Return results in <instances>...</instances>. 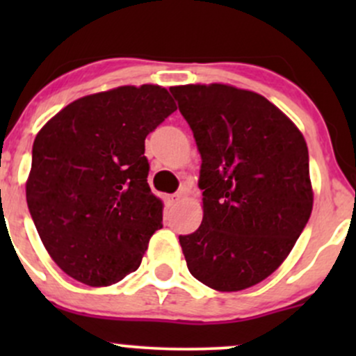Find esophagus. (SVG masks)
Returning a JSON list of instances; mask_svg holds the SVG:
<instances>
[{
	"instance_id": "34e87169",
	"label": "esophagus",
	"mask_w": 356,
	"mask_h": 356,
	"mask_svg": "<svg viewBox=\"0 0 356 356\" xmlns=\"http://www.w3.org/2000/svg\"><path fill=\"white\" fill-rule=\"evenodd\" d=\"M181 197H182L181 194H169V195H165V204L169 207L177 206L179 201H181Z\"/></svg>"
}]
</instances>
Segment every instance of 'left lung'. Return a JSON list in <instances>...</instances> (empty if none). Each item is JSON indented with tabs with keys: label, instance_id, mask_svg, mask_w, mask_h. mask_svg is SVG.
Returning <instances> with one entry per match:
<instances>
[{
	"label": "left lung",
	"instance_id": "8db88e82",
	"mask_svg": "<svg viewBox=\"0 0 356 356\" xmlns=\"http://www.w3.org/2000/svg\"><path fill=\"white\" fill-rule=\"evenodd\" d=\"M201 152L204 218L179 236L191 275L241 291L275 273L313 209L308 147L276 105L229 85L172 87Z\"/></svg>",
	"mask_w": 356,
	"mask_h": 356
}]
</instances>
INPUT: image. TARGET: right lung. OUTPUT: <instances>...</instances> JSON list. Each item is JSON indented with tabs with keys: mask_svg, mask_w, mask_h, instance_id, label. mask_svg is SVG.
I'll return each instance as SVG.
<instances>
[{
	"mask_svg": "<svg viewBox=\"0 0 356 356\" xmlns=\"http://www.w3.org/2000/svg\"><path fill=\"white\" fill-rule=\"evenodd\" d=\"M159 85L72 102L33 142L26 202L48 254L73 280L108 286L140 266L162 227L145 137L175 112Z\"/></svg>",
	"mask_w": 356,
	"mask_h": 356,
	"instance_id": "1",
	"label": "right lung"
}]
</instances>
